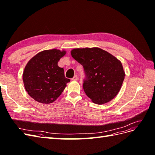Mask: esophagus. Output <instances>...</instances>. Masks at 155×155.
<instances>
[{"label": "esophagus", "instance_id": "obj_1", "mask_svg": "<svg viewBox=\"0 0 155 155\" xmlns=\"http://www.w3.org/2000/svg\"><path fill=\"white\" fill-rule=\"evenodd\" d=\"M78 79V75H75V76L73 77V78L72 79V80H73V81H77Z\"/></svg>", "mask_w": 155, "mask_h": 155}]
</instances>
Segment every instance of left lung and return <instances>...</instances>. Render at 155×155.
Returning a JSON list of instances; mask_svg holds the SVG:
<instances>
[{"instance_id": "obj_1", "label": "left lung", "mask_w": 155, "mask_h": 155, "mask_svg": "<svg viewBox=\"0 0 155 155\" xmlns=\"http://www.w3.org/2000/svg\"><path fill=\"white\" fill-rule=\"evenodd\" d=\"M70 52L85 70L83 90L92 101L102 105L114 98L125 76L120 61L97 47L74 48Z\"/></svg>"}]
</instances>
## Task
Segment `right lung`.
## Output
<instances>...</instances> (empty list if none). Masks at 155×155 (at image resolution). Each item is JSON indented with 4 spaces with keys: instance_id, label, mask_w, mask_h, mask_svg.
<instances>
[{
    "instance_id": "obj_1",
    "label": "right lung",
    "mask_w": 155,
    "mask_h": 155,
    "mask_svg": "<svg viewBox=\"0 0 155 155\" xmlns=\"http://www.w3.org/2000/svg\"><path fill=\"white\" fill-rule=\"evenodd\" d=\"M66 51L58 49L43 50L26 64L22 74L26 91L33 99L43 104L58 99L70 79L64 77V70L58 63Z\"/></svg>"
}]
</instances>
